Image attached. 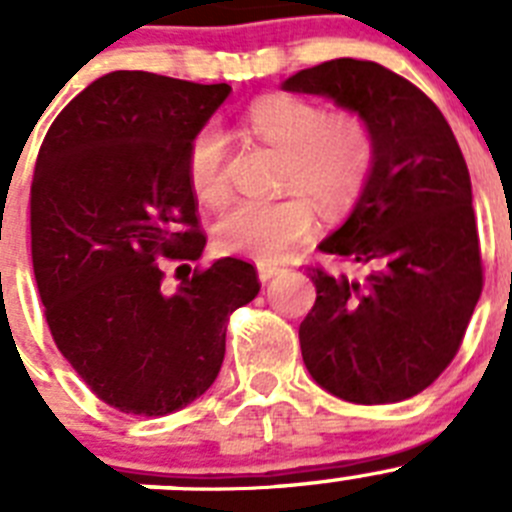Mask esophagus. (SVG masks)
Instances as JSON below:
<instances>
[{"label":"esophagus","mask_w":512,"mask_h":512,"mask_svg":"<svg viewBox=\"0 0 512 512\" xmlns=\"http://www.w3.org/2000/svg\"><path fill=\"white\" fill-rule=\"evenodd\" d=\"M280 272H283V267L280 265H272V262H257V278H260L262 283H267V280L280 275Z\"/></svg>","instance_id":"1"}]
</instances>
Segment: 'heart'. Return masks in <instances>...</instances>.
Returning <instances> with one entry per match:
<instances>
[{
  "label": "heart",
  "mask_w": 512,
  "mask_h": 512,
  "mask_svg": "<svg viewBox=\"0 0 512 512\" xmlns=\"http://www.w3.org/2000/svg\"><path fill=\"white\" fill-rule=\"evenodd\" d=\"M252 131L285 154L283 189L295 191L275 202L242 199L219 217L217 247L227 255L275 262L303 245L315 229V207L341 214L353 207L371 176L376 141L369 123L353 111L326 113L298 95H267L247 113ZM227 136L204 126L186 148V179L202 202L227 194Z\"/></svg>",
  "instance_id": "obj_1"
}]
</instances>
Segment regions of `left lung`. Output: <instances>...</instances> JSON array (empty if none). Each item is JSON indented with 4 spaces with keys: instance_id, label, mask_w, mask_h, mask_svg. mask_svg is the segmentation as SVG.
<instances>
[{
    "instance_id": "obj_1",
    "label": "left lung",
    "mask_w": 512,
    "mask_h": 512,
    "mask_svg": "<svg viewBox=\"0 0 512 512\" xmlns=\"http://www.w3.org/2000/svg\"><path fill=\"white\" fill-rule=\"evenodd\" d=\"M283 88L358 113L376 141L356 207L321 242L369 272L313 267L315 305L298 331L305 369L353 404L404 401L450 366L482 293L465 156L437 105L379 62L338 57Z\"/></svg>"
}]
</instances>
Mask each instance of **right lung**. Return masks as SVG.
I'll list each match as a JSON object with an SVG mask.
<instances>
[{"label": "right lung", "instance_id": "add662e5", "mask_svg": "<svg viewBox=\"0 0 512 512\" xmlns=\"http://www.w3.org/2000/svg\"><path fill=\"white\" fill-rule=\"evenodd\" d=\"M229 90L116 70L75 95L42 141L30 229L47 326L118 412L164 417L199 399L222 369L229 315L260 293L237 257L194 270L174 293L156 262L202 257L186 148Z\"/></svg>", "mask_w": 512, "mask_h": 512}]
</instances>
